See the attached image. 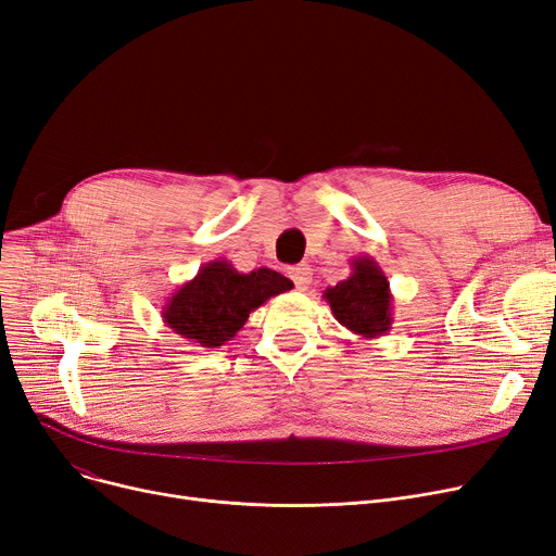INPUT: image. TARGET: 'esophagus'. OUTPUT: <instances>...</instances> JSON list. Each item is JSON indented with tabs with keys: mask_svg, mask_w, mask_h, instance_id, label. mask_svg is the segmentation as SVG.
I'll list each match as a JSON object with an SVG mask.
<instances>
[{
	"mask_svg": "<svg viewBox=\"0 0 556 556\" xmlns=\"http://www.w3.org/2000/svg\"><path fill=\"white\" fill-rule=\"evenodd\" d=\"M288 277L295 281V286H298L300 290H306L308 283H311V279H313V270H311L308 263H300V266L288 268Z\"/></svg>",
	"mask_w": 556,
	"mask_h": 556,
	"instance_id": "esophagus-1",
	"label": "esophagus"
}]
</instances>
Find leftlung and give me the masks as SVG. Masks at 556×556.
<instances>
[{
    "label": "left lung",
    "mask_w": 556,
    "mask_h": 556,
    "mask_svg": "<svg viewBox=\"0 0 556 556\" xmlns=\"http://www.w3.org/2000/svg\"><path fill=\"white\" fill-rule=\"evenodd\" d=\"M338 323L361 338H381L392 329L390 281L371 256H354L352 275L325 290Z\"/></svg>",
    "instance_id": "1"
}]
</instances>
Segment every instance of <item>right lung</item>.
<instances>
[{
    "instance_id": "right-lung-1",
    "label": "right lung",
    "mask_w": 556,
    "mask_h": 556,
    "mask_svg": "<svg viewBox=\"0 0 556 556\" xmlns=\"http://www.w3.org/2000/svg\"><path fill=\"white\" fill-rule=\"evenodd\" d=\"M290 288L293 281L270 268L239 273L227 258H214L175 290L162 317L173 333L216 349L243 329L254 308Z\"/></svg>"
}]
</instances>
